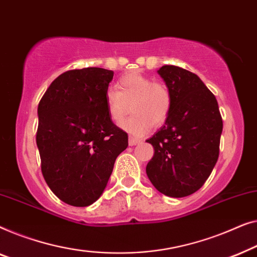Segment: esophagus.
<instances>
[{
    "instance_id": "esophagus-1",
    "label": "esophagus",
    "mask_w": 257,
    "mask_h": 257,
    "mask_svg": "<svg viewBox=\"0 0 257 257\" xmlns=\"http://www.w3.org/2000/svg\"><path fill=\"white\" fill-rule=\"evenodd\" d=\"M140 142H142V140L137 139V137H134V136H130L129 137V146H136V144H139Z\"/></svg>"
}]
</instances>
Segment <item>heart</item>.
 I'll use <instances>...</instances> for the list:
<instances>
[{
	"label": "heart",
	"instance_id": "b5f03b06",
	"mask_svg": "<svg viewBox=\"0 0 257 257\" xmlns=\"http://www.w3.org/2000/svg\"><path fill=\"white\" fill-rule=\"evenodd\" d=\"M132 104L133 116L120 123L121 128L135 136L149 132L154 125L163 124L171 110V94L161 82L134 72L120 78L116 89L106 92V106L110 118L118 122Z\"/></svg>",
	"mask_w": 257,
	"mask_h": 257
}]
</instances>
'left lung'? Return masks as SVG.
<instances>
[{
	"mask_svg": "<svg viewBox=\"0 0 257 257\" xmlns=\"http://www.w3.org/2000/svg\"><path fill=\"white\" fill-rule=\"evenodd\" d=\"M171 94L164 127L147 141L154 157L147 165L153 185L168 197L200 189L219 157L222 117L214 94L192 72L173 65L158 70Z\"/></svg>",
	"mask_w": 257,
	"mask_h": 257,
	"instance_id": "8db88e82",
	"label": "left lung"
}]
</instances>
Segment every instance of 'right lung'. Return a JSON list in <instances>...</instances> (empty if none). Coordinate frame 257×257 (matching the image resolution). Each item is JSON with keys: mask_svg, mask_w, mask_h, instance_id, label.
I'll return each instance as SVG.
<instances>
[{"mask_svg": "<svg viewBox=\"0 0 257 257\" xmlns=\"http://www.w3.org/2000/svg\"><path fill=\"white\" fill-rule=\"evenodd\" d=\"M114 72L85 67L64 72L38 104L36 142L46 184L61 201L85 207L99 199L128 134L108 114Z\"/></svg>", "mask_w": 257, "mask_h": 257, "instance_id": "obj_1", "label": "right lung"}]
</instances>
